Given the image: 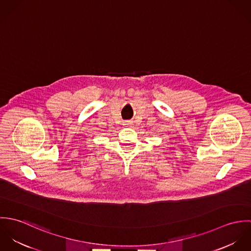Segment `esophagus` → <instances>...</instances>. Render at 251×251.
Wrapping results in <instances>:
<instances>
[{"mask_svg":"<svg viewBox=\"0 0 251 251\" xmlns=\"http://www.w3.org/2000/svg\"><path fill=\"white\" fill-rule=\"evenodd\" d=\"M133 123H132V121H125L124 122V125L126 126H131Z\"/></svg>","mask_w":251,"mask_h":251,"instance_id":"esophagus-1","label":"esophagus"}]
</instances>
